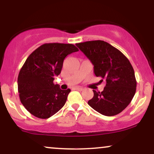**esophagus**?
<instances>
[{"mask_svg":"<svg viewBox=\"0 0 154 154\" xmlns=\"http://www.w3.org/2000/svg\"><path fill=\"white\" fill-rule=\"evenodd\" d=\"M75 89L77 90V91H83V90H84L83 88L79 87H75Z\"/></svg>","mask_w":154,"mask_h":154,"instance_id":"obj_1","label":"esophagus"}]
</instances>
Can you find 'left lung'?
Listing matches in <instances>:
<instances>
[{
    "mask_svg": "<svg viewBox=\"0 0 154 154\" xmlns=\"http://www.w3.org/2000/svg\"><path fill=\"white\" fill-rule=\"evenodd\" d=\"M76 45L94 65L96 77L106 81L103 91L93 90L94 97L88 104L103 116H113L121 112L136 92L137 81L130 60L121 51L104 41H89Z\"/></svg>",
    "mask_w": 154,
    "mask_h": 154,
    "instance_id": "8db88e82",
    "label": "left lung"
}]
</instances>
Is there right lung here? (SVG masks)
<instances>
[{"instance_id": "right-lung-1", "label": "right lung", "mask_w": 154, "mask_h": 154, "mask_svg": "<svg viewBox=\"0 0 154 154\" xmlns=\"http://www.w3.org/2000/svg\"><path fill=\"white\" fill-rule=\"evenodd\" d=\"M79 49L71 44L49 43L34 51L26 58L17 78L20 99L24 108L36 118L46 119L65 105L70 89L54 85L67 55Z\"/></svg>"}]
</instances>
